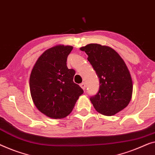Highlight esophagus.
I'll return each instance as SVG.
<instances>
[{"label": "esophagus", "instance_id": "1", "mask_svg": "<svg viewBox=\"0 0 155 155\" xmlns=\"http://www.w3.org/2000/svg\"><path fill=\"white\" fill-rule=\"evenodd\" d=\"M80 87H81L82 89H84V90L85 89V88H86V84H85L84 82L81 83V84H80Z\"/></svg>", "mask_w": 155, "mask_h": 155}]
</instances>
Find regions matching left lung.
I'll list each match as a JSON object with an SVG mask.
<instances>
[{
	"instance_id": "left-lung-1",
	"label": "left lung",
	"mask_w": 155,
	"mask_h": 155,
	"mask_svg": "<svg viewBox=\"0 0 155 155\" xmlns=\"http://www.w3.org/2000/svg\"><path fill=\"white\" fill-rule=\"evenodd\" d=\"M88 55L99 78L98 94L90 98L96 110L105 116H113L129 105L133 92L130 72L120 54L108 46L91 43L80 48Z\"/></svg>"
}]
</instances>
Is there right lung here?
Returning a JSON list of instances; mask_svg holds the SVG:
<instances>
[{"label": "right lung", "instance_id": "add662e5", "mask_svg": "<svg viewBox=\"0 0 155 155\" xmlns=\"http://www.w3.org/2000/svg\"><path fill=\"white\" fill-rule=\"evenodd\" d=\"M73 48L59 45L48 49L31 71V98L38 110L48 117H66L83 94L81 87L73 82L75 71L66 66L67 57Z\"/></svg>", "mask_w": 155, "mask_h": 155}]
</instances>
